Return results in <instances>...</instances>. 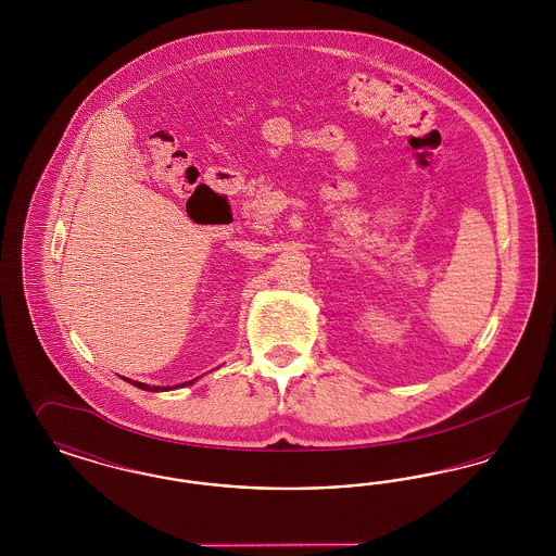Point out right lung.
Wrapping results in <instances>:
<instances>
[{
	"label": "right lung",
	"mask_w": 556,
	"mask_h": 556,
	"mask_svg": "<svg viewBox=\"0 0 556 556\" xmlns=\"http://www.w3.org/2000/svg\"><path fill=\"white\" fill-rule=\"evenodd\" d=\"M127 381H131V379H127ZM195 381V379H193ZM193 381H186L184 386H191ZM132 386H137V388H141V390H148V392H166V390H170V388H160V386H154V388H150V386H146V383H139V381H131ZM179 388V386H177Z\"/></svg>",
	"instance_id": "obj_1"
}]
</instances>
